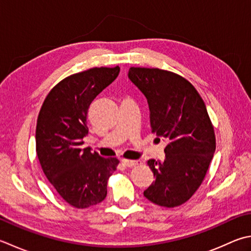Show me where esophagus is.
Masks as SVG:
<instances>
[{
	"label": "esophagus",
	"instance_id": "34e87169",
	"mask_svg": "<svg viewBox=\"0 0 251 251\" xmlns=\"http://www.w3.org/2000/svg\"><path fill=\"white\" fill-rule=\"evenodd\" d=\"M122 163L124 164L127 168H131V166H135L137 164H139L138 161H134V160H126V159H123L122 160Z\"/></svg>",
	"mask_w": 251,
	"mask_h": 251
}]
</instances>
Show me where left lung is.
I'll return each mask as SVG.
<instances>
[{"mask_svg": "<svg viewBox=\"0 0 251 251\" xmlns=\"http://www.w3.org/2000/svg\"><path fill=\"white\" fill-rule=\"evenodd\" d=\"M128 78L147 98L152 132L168 141L164 161H148L155 180L144 195L161 207H177L197 191L213 158L207 107L196 88L175 73L130 67Z\"/></svg>", "mask_w": 251, "mask_h": 251, "instance_id": "8db88e82", "label": "left lung"}]
</instances>
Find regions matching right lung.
<instances>
[{
    "label": "right lung",
    "instance_id": "add662e5",
    "mask_svg": "<svg viewBox=\"0 0 251 251\" xmlns=\"http://www.w3.org/2000/svg\"><path fill=\"white\" fill-rule=\"evenodd\" d=\"M119 74V66L93 67L64 78L39 112L36 150L42 171L57 194L77 209L104 200L107 179L120 162L82 148L88 109Z\"/></svg>",
    "mask_w": 251,
    "mask_h": 251
}]
</instances>
